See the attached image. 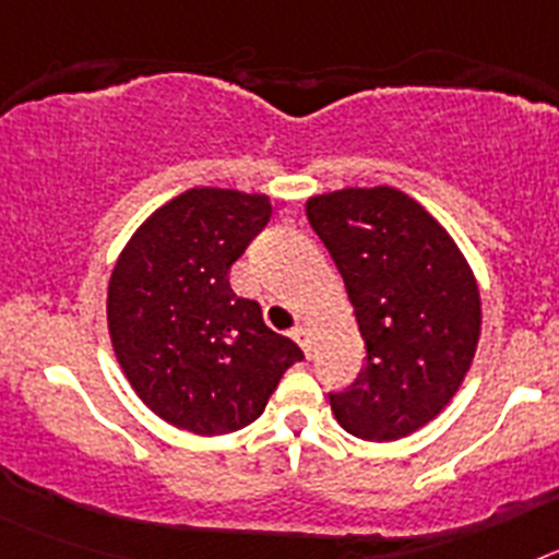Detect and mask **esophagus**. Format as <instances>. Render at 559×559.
<instances>
[{
    "label": "esophagus",
    "instance_id": "34e87169",
    "mask_svg": "<svg viewBox=\"0 0 559 559\" xmlns=\"http://www.w3.org/2000/svg\"><path fill=\"white\" fill-rule=\"evenodd\" d=\"M290 335H294L296 344L305 349V355H310V330L305 328V324H296V328L290 330Z\"/></svg>",
    "mask_w": 559,
    "mask_h": 559
}]
</instances>
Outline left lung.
<instances>
[{"instance_id": "8db88e82", "label": "left lung", "mask_w": 559, "mask_h": 559, "mask_svg": "<svg viewBox=\"0 0 559 559\" xmlns=\"http://www.w3.org/2000/svg\"><path fill=\"white\" fill-rule=\"evenodd\" d=\"M308 221L338 269L367 358L353 386L330 392L338 426L392 442L451 403L476 355L481 299L453 237L394 187L328 192Z\"/></svg>"}]
</instances>
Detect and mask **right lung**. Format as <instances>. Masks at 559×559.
Masks as SVG:
<instances>
[{
  "instance_id": "add662e5",
  "label": "right lung",
  "mask_w": 559,
  "mask_h": 559,
  "mask_svg": "<svg viewBox=\"0 0 559 559\" xmlns=\"http://www.w3.org/2000/svg\"><path fill=\"white\" fill-rule=\"evenodd\" d=\"M269 218L265 195L195 187L153 212L114 265V353L133 392L170 426L201 437L240 431L305 358L229 285L231 263Z\"/></svg>"
}]
</instances>
